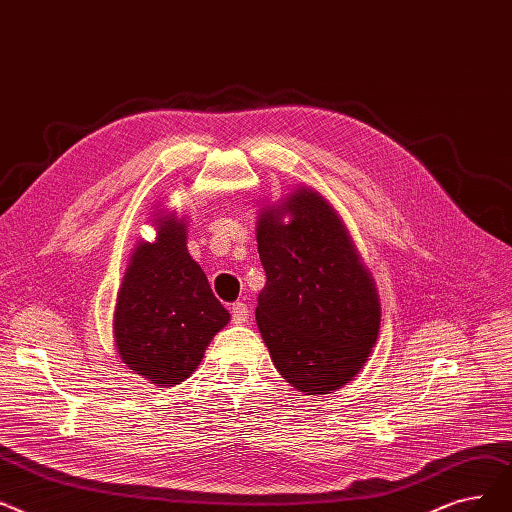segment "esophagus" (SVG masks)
<instances>
[{
    "label": "esophagus",
    "instance_id": "34e87169",
    "mask_svg": "<svg viewBox=\"0 0 512 512\" xmlns=\"http://www.w3.org/2000/svg\"><path fill=\"white\" fill-rule=\"evenodd\" d=\"M231 316H233V323H235V325L246 323V321L250 319V308H248V304L235 302V304L231 306Z\"/></svg>",
    "mask_w": 512,
    "mask_h": 512
}]
</instances>
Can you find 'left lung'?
<instances>
[{
    "mask_svg": "<svg viewBox=\"0 0 512 512\" xmlns=\"http://www.w3.org/2000/svg\"><path fill=\"white\" fill-rule=\"evenodd\" d=\"M266 285L256 323L277 371L308 396L350 383L377 344L381 304L342 216L298 185L256 221Z\"/></svg>",
    "mask_w": 512,
    "mask_h": 512,
    "instance_id": "8db88e82",
    "label": "left lung"
}]
</instances>
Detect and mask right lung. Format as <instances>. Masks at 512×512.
I'll return each mask as SVG.
<instances>
[{
    "instance_id": "1",
    "label": "right lung",
    "mask_w": 512,
    "mask_h": 512,
    "mask_svg": "<svg viewBox=\"0 0 512 512\" xmlns=\"http://www.w3.org/2000/svg\"><path fill=\"white\" fill-rule=\"evenodd\" d=\"M154 241H137L114 306V346L127 367L154 385L193 375L229 312L187 252V216L156 206Z\"/></svg>"
}]
</instances>
